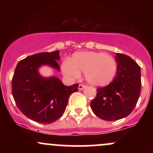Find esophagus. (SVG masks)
I'll return each mask as SVG.
<instances>
[{"label": "esophagus", "instance_id": "esophagus-1", "mask_svg": "<svg viewBox=\"0 0 153 153\" xmlns=\"http://www.w3.org/2000/svg\"><path fill=\"white\" fill-rule=\"evenodd\" d=\"M85 87V85H83V84H79L78 89L79 90H82V89H83Z\"/></svg>", "mask_w": 153, "mask_h": 153}]
</instances>
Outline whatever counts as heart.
<instances>
[{"mask_svg": "<svg viewBox=\"0 0 153 153\" xmlns=\"http://www.w3.org/2000/svg\"><path fill=\"white\" fill-rule=\"evenodd\" d=\"M61 70L64 76L74 81L84 72L85 78L94 86H105L113 81L117 71V60L111 54L98 52H80L63 60Z\"/></svg>", "mask_w": 153, "mask_h": 153, "instance_id": "heart-1", "label": "heart"}]
</instances>
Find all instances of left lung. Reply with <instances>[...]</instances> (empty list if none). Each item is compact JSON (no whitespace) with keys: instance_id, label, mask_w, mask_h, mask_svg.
<instances>
[{"instance_id":"left-lung-1","label":"left lung","mask_w":153,"mask_h":153,"mask_svg":"<svg viewBox=\"0 0 153 153\" xmlns=\"http://www.w3.org/2000/svg\"><path fill=\"white\" fill-rule=\"evenodd\" d=\"M117 72L113 81L97 88L91 102L94 113L106 121H115L130 114L141 92L140 67L130 57L116 54Z\"/></svg>"}]
</instances>
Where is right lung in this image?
Masks as SVG:
<instances>
[{"instance_id":"1","label":"right lung","mask_w":153,"mask_h":153,"mask_svg":"<svg viewBox=\"0 0 153 153\" xmlns=\"http://www.w3.org/2000/svg\"><path fill=\"white\" fill-rule=\"evenodd\" d=\"M59 52H41L19 61L12 78V95L19 109L42 124H51L62 117L70 96L78 91V83L65 86L59 78L39 74L37 69L42 65L59 71Z\"/></svg>"}]
</instances>
